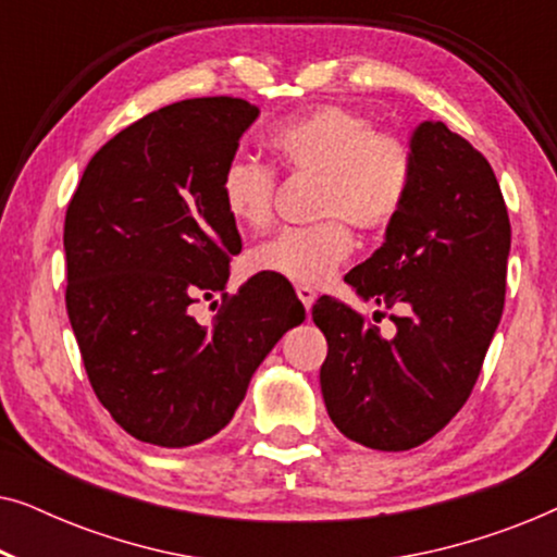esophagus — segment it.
Masks as SVG:
<instances>
[{
    "label": "esophagus",
    "mask_w": 557,
    "mask_h": 557,
    "mask_svg": "<svg viewBox=\"0 0 557 557\" xmlns=\"http://www.w3.org/2000/svg\"><path fill=\"white\" fill-rule=\"evenodd\" d=\"M296 296H299L304 309H311V304H314V299H317V292L307 284H299V286H296Z\"/></svg>",
    "instance_id": "1"
}]
</instances>
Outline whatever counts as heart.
<instances>
[{"instance_id":"1","label":"heart","mask_w":557,"mask_h":557,"mask_svg":"<svg viewBox=\"0 0 557 557\" xmlns=\"http://www.w3.org/2000/svg\"><path fill=\"white\" fill-rule=\"evenodd\" d=\"M281 170L317 177L314 215L250 250V269L292 284H324L352 256V227L380 233L403 215L416 185V151L406 136L380 132L368 113L326 103L281 121L265 136ZM278 174L256 159H231L220 174V200L231 220L261 231L273 218Z\"/></svg>"}]
</instances>
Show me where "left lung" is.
I'll use <instances>...</instances> for the list:
<instances>
[{"mask_svg": "<svg viewBox=\"0 0 557 557\" xmlns=\"http://www.w3.org/2000/svg\"><path fill=\"white\" fill-rule=\"evenodd\" d=\"M410 144L413 195L383 246L345 276L362 299L403 309L393 337L334 296L311 307L330 347L319 370L330 418L380 451L421 446L469 400L505 309L512 235L482 151L444 121H425Z\"/></svg>", "mask_w": 557, "mask_h": 557, "instance_id": "8db88e82", "label": "left lung"}]
</instances>
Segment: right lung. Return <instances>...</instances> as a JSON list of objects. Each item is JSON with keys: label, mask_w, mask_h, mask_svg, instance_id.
Wrapping results in <instances>:
<instances>
[{"label": "right lung", "mask_w": 557, "mask_h": 557, "mask_svg": "<svg viewBox=\"0 0 557 557\" xmlns=\"http://www.w3.org/2000/svg\"><path fill=\"white\" fill-rule=\"evenodd\" d=\"M258 109L208 96L164 106L103 144L65 212V309L96 398L144 444L215 436L258 364L304 322L288 281L225 292L240 253L220 174ZM224 296L210 325L191 304Z\"/></svg>", "instance_id": "1"}]
</instances>
